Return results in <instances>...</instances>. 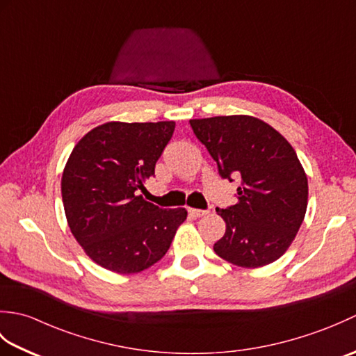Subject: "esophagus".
<instances>
[{
  "instance_id": "34e87169",
  "label": "esophagus",
  "mask_w": 356,
  "mask_h": 356,
  "mask_svg": "<svg viewBox=\"0 0 356 356\" xmlns=\"http://www.w3.org/2000/svg\"><path fill=\"white\" fill-rule=\"evenodd\" d=\"M188 213H190V216H191V217H195V218H197V217L207 216V214L209 213V211H207V209H194V208H190V209H188Z\"/></svg>"
}]
</instances>
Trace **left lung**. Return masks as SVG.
Instances as JSON below:
<instances>
[{"label": "left lung", "mask_w": 356, "mask_h": 356, "mask_svg": "<svg viewBox=\"0 0 356 356\" xmlns=\"http://www.w3.org/2000/svg\"><path fill=\"white\" fill-rule=\"evenodd\" d=\"M193 131L222 179H237V203L217 208L226 223L214 251L241 268L280 259L297 236L307 208V177L282 134L252 116L191 119Z\"/></svg>", "instance_id": "left-lung-1"}]
</instances>
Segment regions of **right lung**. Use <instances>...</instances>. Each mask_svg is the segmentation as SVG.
<instances>
[{"label": "right lung", "mask_w": 356, "mask_h": 356, "mask_svg": "<svg viewBox=\"0 0 356 356\" xmlns=\"http://www.w3.org/2000/svg\"><path fill=\"white\" fill-rule=\"evenodd\" d=\"M176 122H107L82 138L61 180L65 217L86 254L99 266L134 274L170 249L186 209H163L139 190L154 176L156 162Z\"/></svg>", "instance_id": "1"}]
</instances>
